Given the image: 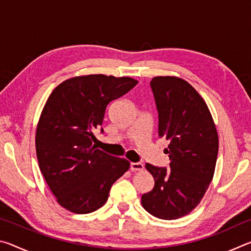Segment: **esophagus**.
<instances>
[{
  "mask_svg": "<svg viewBox=\"0 0 251 251\" xmlns=\"http://www.w3.org/2000/svg\"><path fill=\"white\" fill-rule=\"evenodd\" d=\"M144 169V165L142 163H130L131 172H141Z\"/></svg>",
  "mask_w": 251,
  "mask_h": 251,
  "instance_id": "esophagus-1",
  "label": "esophagus"
}]
</instances>
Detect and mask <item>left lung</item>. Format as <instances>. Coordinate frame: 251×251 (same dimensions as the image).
Returning <instances> with one entry per match:
<instances>
[{
    "instance_id": "1",
    "label": "left lung",
    "mask_w": 251,
    "mask_h": 251,
    "mask_svg": "<svg viewBox=\"0 0 251 251\" xmlns=\"http://www.w3.org/2000/svg\"><path fill=\"white\" fill-rule=\"evenodd\" d=\"M151 86L158 110V135L168 141L169 168L146 164L154 177L142 196L144 209L172 220L188 215L201 201L214 177L218 134L206 101L185 79L156 76Z\"/></svg>"
}]
</instances>
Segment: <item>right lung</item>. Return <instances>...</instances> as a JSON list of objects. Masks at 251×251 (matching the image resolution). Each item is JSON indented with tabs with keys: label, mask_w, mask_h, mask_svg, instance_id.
Wrapping results in <instances>:
<instances>
[{
	"label": "right lung",
	"mask_w": 251,
	"mask_h": 251,
	"mask_svg": "<svg viewBox=\"0 0 251 251\" xmlns=\"http://www.w3.org/2000/svg\"><path fill=\"white\" fill-rule=\"evenodd\" d=\"M138 80L103 74L75 76L53 90L35 135L39 166L56 201L75 214H88L107 201L110 187L129 161L97 148L93 130L101 125L110 101Z\"/></svg>",
	"instance_id": "add662e5"
}]
</instances>
